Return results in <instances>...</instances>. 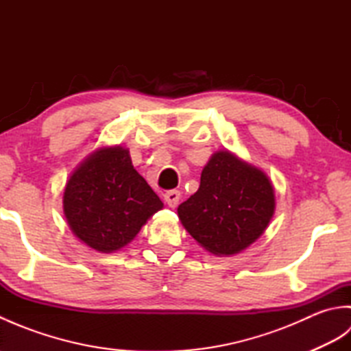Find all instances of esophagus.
Returning <instances> with one entry per match:
<instances>
[{
    "label": "esophagus",
    "mask_w": 351,
    "mask_h": 351,
    "mask_svg": "<svg viewBox=\"0 0 351 351\" xmlns=\"http://www.w3.org/2000/svg\"><path fill=\"white\" fill-rule=\"evenodd\" d=\"M180 199H181V193L178 190H170L164 195V200H166V204L170 208H176L178 204H180Z\"/></svg>",
    "instance_id": "obj_1"
}]
</instances>
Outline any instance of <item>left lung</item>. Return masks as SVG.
<instances>
[{
    "mask_svg": "<svg viewBox=\"0 0 351 351\" xmlns=\"http://www.w3.org/2000/svg\"><path fill=\"white\" fill-rule=\"evenodd\" d=\"M274 191L264 171L228 151L215 152L195 195L178 206L184 228L214 255H234L264 234Z\"/></svg>",
    "mask_w": 351,
    "mask_h": 351,
    "instance_id": "obj_1",
    "label": "left lung"
}]
</instances>
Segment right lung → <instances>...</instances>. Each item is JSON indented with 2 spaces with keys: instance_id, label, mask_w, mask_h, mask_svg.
I'll use <instances>...</instances> for the list:
<instances>
[{
  "instance_id": "add662e5",
  "label": "right lung",
  "mask_w": 351,
  "mask_h": 351,
  "mask_svg": "<svg viewBox=\"0 0 351 351\" xmlns=\"http://www.w3.org/2000/svg\"><path fill=\"white\" fill-rule=\"evenodd\" d=\"M63 208L81 241L111 253L134 240L162 202L134 169L130 152L116 146L92 154L73 171Z\"/></svg>"
}]
</instances>
